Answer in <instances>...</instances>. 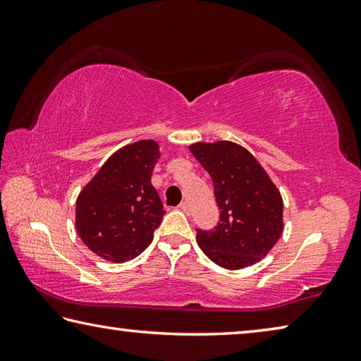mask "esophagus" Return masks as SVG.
<instances>
[{
    "label": "esophagus",
    "instance_id": "obj_1",
    "mask_svg": "<svg viewBox=\"0 0 361 361\" xmlns=\"http://www.w3.org/2000/svg\"><path fill=\"white\" fill-rule=\"evenodd\" d=\"M178 207H180V210H183L185 213H189V204L188 202H181Z\"/></svg>",
    "mask_w": 361,
    "mask_h": 361
}]
</instances>
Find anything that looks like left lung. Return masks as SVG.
I'll return each instance as SVG.
<instances>
[{"label": "left lung", "mask_w": 361, "mask_h": 361, "mask_svg": "<svg viewBox=\"0 0 361 361\" xmlns=\"http://www.w3.org/2000/svg\"><path fill=\"white\" fill-rule=\"evenodd\" d=\"M189 151L213 180L219 223L197 229L199 247L215 264L243 269L261 261L283 231V200L252 152L232 142L194 143Z\"/></svg>", "instance_id": "8db88e82"}]
</instances>
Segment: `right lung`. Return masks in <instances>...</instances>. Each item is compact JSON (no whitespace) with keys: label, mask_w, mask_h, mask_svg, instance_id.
Masks as SVG:
<instances>
[{"label":"right lung","mask_w":361,"mask_h":361,"mask_svg":"<svg viewBox=\"0 0 361 361\" xmlns=\"http://www.w3.org/2000/svg\"><path fill=\"white\" fill-rule=\"evenodd\" d=\"M161 157L154 140H140L108 157L76 199V229L100 258L126 262L148 248L164 216L151 185Z\"/></svg>","instance_id":"obj_1"}]
</instances>
